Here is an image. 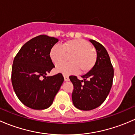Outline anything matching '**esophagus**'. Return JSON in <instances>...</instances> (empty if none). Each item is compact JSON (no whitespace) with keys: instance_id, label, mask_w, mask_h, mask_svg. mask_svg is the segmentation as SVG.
Masks as SVG:
<instances>
[{"instance_id":"esophagus-1","label":"esophagus","mask_w":135,"mask_h":135,"mask_svg":"<svg viewBox=\"0 0 135 135\" xmlns=\"http://www.w3.org/2000/svg\"><path fill=\"white\" fill-rule=\"evenodd\" d=\"M64 78H65V81H69V76H66V75H64Z\"/></svg>"}]
</instances>
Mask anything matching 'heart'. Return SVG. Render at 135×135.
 Instances as JSON below:
<instances>
[{
    "mask_svg": "<svg viewBox=\"0 0 135 135\" xmlns=\"http://www.w3.org/2000/svg\"><path fill=\"white\" fill-rule=\"evenodd\" d=\"M70 54L71 55H70ZM70 55V62L62 63L57 65L56 71L64 74H71L80 70L88 73L95 66L97 55L91 45L83 39L69 40L61 46L54 45L50 51V57L55 65H58Z\"/></svg>",
    "mask_w": 135,
    "mask_h": 135,
    "instance_id": "1",
    "label": "heart"
}]
</instances>
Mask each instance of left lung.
<instances>
[{"label": "left lung", "mask_w": 135, "mask_h": 135, "mask_svg": "<svg viewBox=\"0 0 135 135\" xmlns=\"http://www.w3.org/2000/svg\"><path fill=\"white\" fill-rule=\"evenodd\" d=\"M97 50L95 66L80 80L69 77L74 85L72 99L74 107L81 110H91L101 105L110 93L114 78V69L105 47L99 42L89 40Z\"/></svg>", "instance_id": "obj_1"}]
</instances>
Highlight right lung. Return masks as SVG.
Wrapping results in <instances>:
<instances>
[{"mask_svg": "<svg viewBox=\"0 0 135 135\" xmlns=\"http://www.w3.org/2000/svg\"><path fill=\"white\" fill-rule=\"evenodd\" d=\"M58 41L54 37L39 35L26 42L14 57L11 77L13 90L28 108H49L63 82L61 73L46 76L55 67L50 51Z\"/></svg>", "mask_w": 135, "mask_h": 135, "instance_id": "right-lung-1", "label": "right lung"}]
</instances>
